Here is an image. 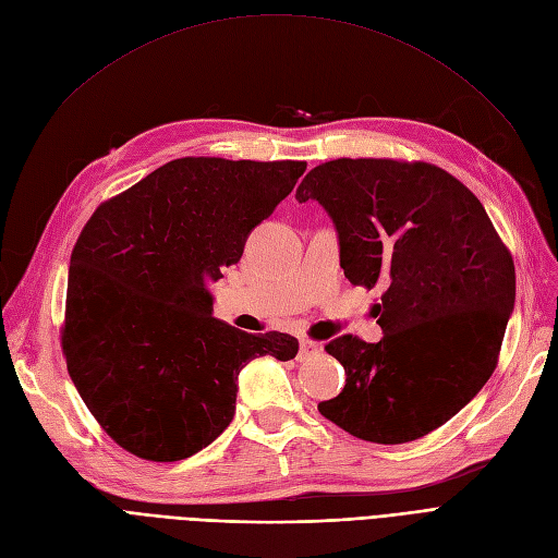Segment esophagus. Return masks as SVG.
I'll return each instance as SVG.
<instances>
[{
	"label": "esophagus",
	"instance_id": "1",
	"mask_svg": "<svg viewBox=\"0 0 558 558\" xmlns=\"http://www.w3.org/2000/svg\"><path fill=\"white\" fill-rule=\"evenodd\" d=\"M320 350H323V345L316 343V341H311V339L300 341V356H302V360H308V356L320 354Z\"/></svg>",
	"mask_w": 558,
	"mask_h": 558
}]
</instances>
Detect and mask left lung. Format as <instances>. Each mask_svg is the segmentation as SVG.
I'll return each mask as SVG.
<instances>
[{"mask_svg": "<svg viewBox=\"0 0 558 558\" xmlns=\"http://www.w3.org/2000/svg\"><path fill=\"white\" fill-rule=\"evenodd\" d=\"M295 198L327 210L354 286H387L380 341L325 345L345 387L320 414L377 444L433 433L489 380L515 304V265L483 204L435 165L373 158L311 169Z\"/></svg>", "mask_w": 558, "mask_h": 558, "instance_id": "8db88e82", "label": "left lung"}]
</instances>
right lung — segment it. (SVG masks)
<instances>
[{
  "label": "right lung",
  "instance_id": "1",
  "mask_svg": "<svg viewBox=\"0 0 558 558\" xmlns=\"http://www.w3.org/2000/svg\"><path fill=\"white\" fill-rule=\"evenodd\" d=\"M304 169L173 160L86 221L61 345L84 405L125 451L153 462L198 453L233 421L240 371L263 354H298L291 333H247L213 318L210 283Z\"/></svg>",
  "mask_w": 558,
  "mask_h": 558
}]
</instances>
